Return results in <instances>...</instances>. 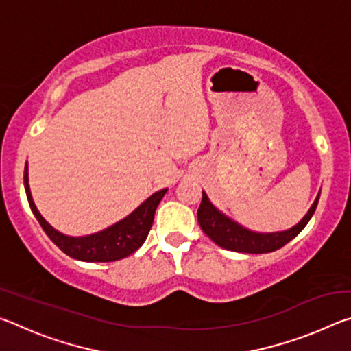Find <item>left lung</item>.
<instances>
[{
    "instance_id": "obj_1",
    "label": "left lung",
    "mask_w": 351,
    "mask_h": 351,
    "mask_svg": "<svg viewBox=\"0 0 351 351\" xmlns=\"http://www.w3.org/2000/svg\"><path fill=\"white\" fill-rule=\"evenodd\" d=\"M319 197L320 193L314 199V203L310 207V210L306 212V215L291 229L282 230V232H255V230L247 229L240 223L234 221L232 218L224 215L221 210H218L210 203L206 192H203V199H201V204L198 207V223L201 229H203V232L213 243L228 249V251L245 254H266L277 251V249H280L302 232V229L308 224L314 210H316Z\"/></svg>"
}]
</instances>
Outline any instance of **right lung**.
Segmentation results:
<instances>
[{
    "instance_id": "add662e5",
    "label": "right lung",
    "mask_w": 351,
    "mask_h": 351,
    "mask_svg": "<svg viewBox=\"0 0 351 351\" xmlns=\"http://www.w3.org/2000/svg\"><path fill=\"white\" fill-rule=\"evenodd\" d=\"M25 190L31 210L34 212L35 218L38 219V223L43 228L46 235L64 254L80 261H116L125 258L134 251H138L144 245L147 235L150 232L156 207L161 203L165 192H167V189L154 192L144 203L136 207L130 215L112 226H108L104 230L83 237H71L58 232L57 229L52 228L41 217V213L38 212L37 206H35L32 199L31 187H29L27 162L25 165Z\"/></svg>"
}]
</instances>
